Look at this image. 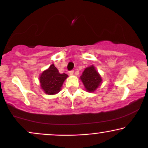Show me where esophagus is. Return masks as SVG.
<instances>
[{
	"instance_id": "esophagus-1",
	"label": "esophagus",
	"mask_w": 148,
	"mask_h": 148,
	"mask_svg": "<svg viewBox=\"0 0 148 148\" xmlns=\"http://www.w3.org/2000/svg\"><path fill=\"white\" fill-rule=\"evenodd\" d=\"M74 70H72V71H69V75H71V76H72V75H73V74H74Z\"/></svg>"
}]
</instances>
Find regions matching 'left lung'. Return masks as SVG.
I'll return each instance as SVG.
<instances>
[{"label": "left lung", "mask_w": 148, "mask_h": 148, "mask_svg": "<svg viewBox=\"0 0 148 148\" xmlns=\"http://www.w3.org/2000/svg\"><path fill=\"white\" fill-rule=\"evenodd\" d=\"M80 79L89 92H95L102 83V78L94 65L86 67Z\"/></svg>", "instance_id": "left-lung-1"}]
</instances>
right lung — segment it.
<instances>
[{"instance_id":"add662e5","label":"right lung","mask_w":148,"mask_h":148,"mask_svg":"<svg viewBox=\"0 0 148 148\" xmlns=\"http://www.w3.org/2000/svg\"><path fill=\"white\" fill-rule=\"evenodd\" d=\"M67 77L68 75L65 73L60 74L54 64H51L39 76L40 88L45 94L54 95L61 90L62 85Z\"/></svg>"}]
</instances>
